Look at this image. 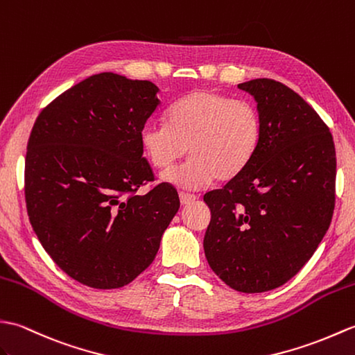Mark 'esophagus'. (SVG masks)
I'll list each match as a JSON object with an SVG mask.
<instances>
[{"label": "esophagus", "instance_id": "34e87169", "mask_svg": "<svg viewBox=\"0 0 355 355\" xmlns=\"http://www.w3.org/2000/svg\"><path fill=\"white\" fill-rule=\"evenodd\" d=\"M179 199H180V203H182V205H188V203H191V202H194L196 199H198V196L191 194V193L180 191L179 193Z\"/></svg>", "mask_w": 355, "mask_h": 355}]
</instances>
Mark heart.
<instances>
[{"mask_svg":"<svg viewBox=\"0 0 355 355\" xmlns=\"http://www.w3.org/2000/svg\"><path fill=\"white\" fill-rule=\"evenodd\" d=\"M167 123H146L139 129L141 148L155 168L165 170L190 147V159L162 178L193 190L216 178L239 176L255 156L263 135L261 115L254 103L211 89L193 91L180 98L170 109Z\"/></svg>","mask_w":355,"mask_h":355,"instance_id":"obj_1","label":"heart"}]
</instances>
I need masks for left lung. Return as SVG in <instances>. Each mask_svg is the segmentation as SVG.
I'll list each match as a JSON object with an SVG mask.
<instances>
[{
  "label": "left lung",
  "instance_id": "left-lung-1",
  "mask_svg": "<svg viewBox=\"0 0 355 355\" xmlns=\"http://www.w3.org/2000/svg\"><path fill=\"white\" fill-rule=\"evenodd\" d=\"M239 88L257 101L261 143L239 176L203 196L211 209L203 249L226 286L263 293L293 278L327 234L336 148L327 124L288 86L255 78Z\"/></svg>",
  "mask_w": 355,
  "mask_h": 355
}]
</instances>
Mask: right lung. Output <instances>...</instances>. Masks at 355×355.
<instances>
[{"label":"right lung","mask_w":355,"mask_h":355,"mask_svg":"<svg viewBox=\"0 0 355 355\" xmlns=\"http://www.w3.org/2000/svg\"><path fill=\"white\" fill-rule=\"evenodd\" d=\"M159 88L100 73L54 98L36 118L26 156L30 223L53 261L92 288L129 284L155 259L179 209L156 185L139 129L161 105Z\"/></svg>","instance_id":"add662e5"}]
</instances>
